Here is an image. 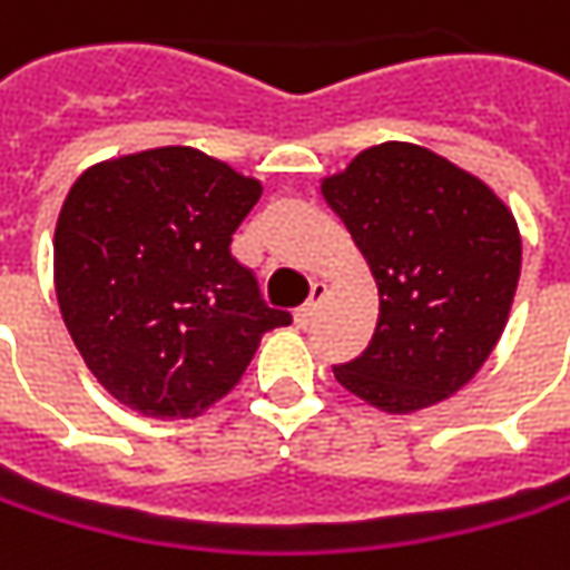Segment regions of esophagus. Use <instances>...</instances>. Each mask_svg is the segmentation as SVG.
I'll return each instance as SVG.
<instances>
[{"label":"esophagus","instance_id":"34e87169","mask_svg":"<svg viewBox=\"0 0 570 570\" xmlns=\"http://www.w3.org/2000/svg\"><path fill=\"white\" fill-rule=\"evenodd\" d=\"M327 298V282H314L311 285V298L301 304L298 311H295V324L298 327H307L311 321H314V314H317V307H321V301Z\"/></svg>","mask_w":570,"mask_h":570}]
</instances>
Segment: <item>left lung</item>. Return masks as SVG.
<instances>
[{
  "mask_svg": "<svg viewBox=\"0 0 570 570\" xmlns=\"http://www.w3.org/2000/svg\"><path fill=\"white\" fill-rule=\"evenodd\" d=\"M379 285L368 350L333 375L384 413H416L478 375L507 327L523 240L513 212L469 169L387 140L321 179Z\"/></svg>",
  "mask_w": 570,
  "mask_h": 570,
  "instance_id": "1",
  "label": "left lung"
}]
</instances>
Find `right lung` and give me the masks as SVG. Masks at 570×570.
Instances as JSON below:
<instances>
[{
    "instance_id": "obj_1",
    "label": "right lung",
    "mask_w": 570,
    "mask_h": 570,
    "mask_svg": "<svg viewBox=\"0 0 570 570\" xmlns=\"http://www.w3.org/2000/svg\"><path fill=\"white\" fill-rule=\"evenodd\" d=\"M263 183L195 147L101 159L57 217L53 285L63 324L99 384L130 411L202 416L240 382L266 307L230 237Z\"/></svg>"
}]
</instances>
